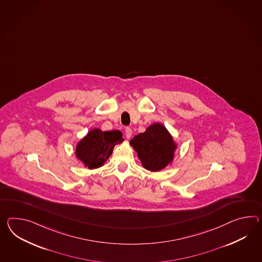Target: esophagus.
<instances>
[{
  "label": "esophagus",
  "instance_id": "34e87169",
  "mask_svg": "<svg viewBox=\"0 0 262 262\" xmlns=\"http://www.w3.org/2000/svg\"><path fill=\"white\" fill-rule=\"evenodd\" d=\"M125 133H126V137L127 138H130V136H132V134H133V132H132V128H125Z\"/></svg>",
  "mask_w": 262,
  "mask_h": 262
}]
</instances>
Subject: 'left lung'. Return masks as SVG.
<instances>
[{"label":"left lung","mask_w":262,"mask_h":262,"mask_svg":"<svg viewBox=\"0 0 262 262\" xmlns=\"http://www.w3.org/2000/svg\"><path fill=\"white\" fill-rule=\"evenodd\" d=\"M137 152L142 166L150 171H160L172 163L177 145L165 126L154 123L145 133L129 142Z\"/></svg>","instance_id":"1"}]
</instances>
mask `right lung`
Returning a JSON list of instances; mask_svg holds the SVG:
<instances>
[{
	"label": "right lung",
	"instance_id": "add662e5",
	"mask_svg": "<svg viewBox=\"0 0 262 262\" xmlns=\"http://www.w3.org/2000/svg\"><path fill=\"white\" fill-rule=\"evenodd\" d=\"M123 141L119 130L102 132L94 128L77 143L76 156L90 169L98 168L112 155L115 145Z\"/></svg>",
	"mask_w": 262,
	"mask_h": 262
}]
</instances>
